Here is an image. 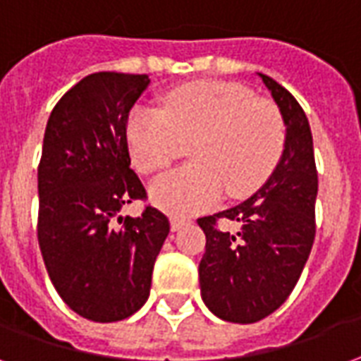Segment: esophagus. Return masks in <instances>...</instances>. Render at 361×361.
<instances>
[{"instance_id": "34e87169", "label": "esophagus", "mask_w": 361, "mask_h": 361, "mask_svg": "<svg viewBox=\"0 0 361 361\" xmlns=\"http://www.w3.org/2000/svg\"><path fill=\"white\" fill-rule=\"evenodd\" d=\"M186 223H188L186 217H171V228H173V231H178V228L183 227V225H186Z\"/></svg>"}]
</instances>
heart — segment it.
Segmentation results:
<instances>
[{
    "mask_svg": "<svg viewBox=\"0 0 361 361\" xmlns=\"http://www.w3.org/2000/svg\"><path fill=\"white\" fill-rule=\"evenodd\" d=\"M163 111L136 107L126 140L142 173H159L190 146L194 163L152 184L157 206L175 213L213 207L256 192L283 155L286 126L271 99L233 82H194L171 92Z\"/></svg>",
    "mask_w": 361,
    "mask_h": 361,
    "instance_id": "obj_1",
    "label": "heart"
}]
</instances>
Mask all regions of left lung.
Returning a JSON list of instances; mask_svg holds the SVG:
<instances>
[{"mask_svg": "<svg viewBox=\"0 0 361 361\" xmlns=\"http://www.w3.org/2000/svg\"><path fill=\"white\" fill-rule=\"evenodd\" d=\"M262 76L286 125L281 161L267 183L238 206L200 217L206 254L200 262L202 300L231 323H256L290 296L315 238L314 140L304 109L290 92ZM223 220L241 225L236 235Z\"/></svg>", "mask_w": 361, "mask_h": 361, "instance_id": "1", "label": "left lung"}]
</instances>
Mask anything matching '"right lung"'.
<instances>
[{
	"instance_id": "right-lung-1",
	"label": "right lung",
	"mask_w": 361,
	"mask_h": 361,
	"mask_svg": "<svg viewBox=\"0 0 361 361\" xmlns=\"http://www.w3.org/2000/svg\"><path fill=\"white\" fill-rule=\"evenodd\" d=\"M148 84V75H88L55 104L44 134L42 257L63 302L97 323L126 319L146 304L169 235L167 215L154 206L119 217L123 206L148 198L126 144L128 113Z\"/></svg>"
}]
</instances>
